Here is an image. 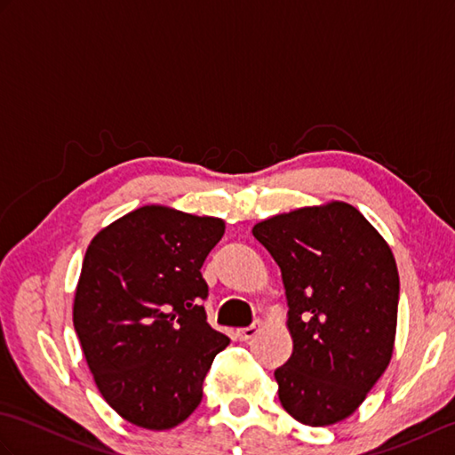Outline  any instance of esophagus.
I'll return each instance as SVG.
<instances>
[{"label": "esophagus", "instance_id": "34e87169", "mask_svg": "<svg viewBox=\"0 0 455 455\" xmlns=\"http://www.w3.org/2000/svg\"><path fill=\"white\" fill-rule=\"evenodd\" d=\"M259 331H262V323H259V321H254V323L250 324V326L238 328V331H236V338H238V340L246 342V340H250V338H254Z\"/></svg>", "mask_w": 455, "mask_h": 455}]
</instances>
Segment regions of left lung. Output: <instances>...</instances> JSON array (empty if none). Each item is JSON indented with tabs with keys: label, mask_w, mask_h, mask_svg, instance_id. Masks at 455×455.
<instances>
[{
	"label": "left lung",
	"mask_w": 455,
	"mask_h": 455,
	"mask_svg": "<svg viewBox=\"0 0 455 455\" xmlns=\"http://www.w3.org/2000/svg\"><path fill=\"white\" fill-rule=\"evenodd\" d=\"M282 269L293 354L275 370L282 407L307 427L350 417L387 370L399 272L389 244L355 207L332 201L258 222Z\"/></svg>",
	"instance_id": "8db88e82"
}]
</instances>
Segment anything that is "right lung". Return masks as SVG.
<instances>
[{
    "mask_svg": "<svg viewBox=\"0 0 455 455\" xmlns=\"http://www.w3.org/2000/svg\"><path fill=\"white\" fill-rule=\"evenodd\" d=\"M225 220L162 205L131 211L85 252L74 328L103 399L147 430L178 427L228 336L207 323L205 262Z\"/></svg>",
    "mask_w": 455,
    "mask_h": 455,
    "instance_id": "right-lung-1",
    "label": "right lung"
}]
</instances>
